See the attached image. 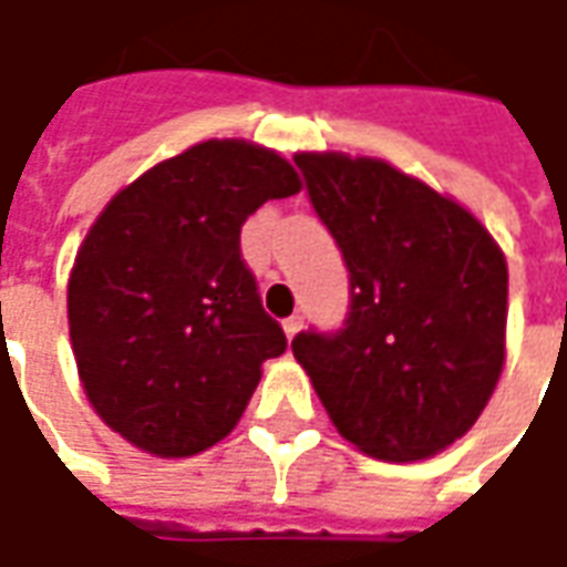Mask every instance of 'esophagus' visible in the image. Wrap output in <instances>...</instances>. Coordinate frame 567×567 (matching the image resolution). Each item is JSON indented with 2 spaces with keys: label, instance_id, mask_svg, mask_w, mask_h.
Returning <instances> with one entry per match:
<instances>
[{
  "label": "esophagus",
  "instance_id": "esophagus-1",
  "mask_svg": "<svg viewBox=\"0 0 567 567\" xmlns=\"http://www.w3.org/2000/svg\"><path fill=\"white\" fill-rule=\"evenodd\" d=\"M299 328H302V316H290L284 321V331H287V338H296L299 334Z\"/></svg>",
  "mask_w": 567,
  "mask_h": 567
}]
</instances>
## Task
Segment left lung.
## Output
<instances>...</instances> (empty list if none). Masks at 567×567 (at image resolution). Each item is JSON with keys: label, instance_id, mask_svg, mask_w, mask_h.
<instances>
[{"label": "left lung", "instance_id": "8db88e82", "mask_svg": "<svg viewBox=\"0 0 567 567\" xmlns=\"http://www.w3.org/2000/svg\"><path fill=\"white\" fill-rule=\"evenodd\" d=\"M350 274L338 331H299L293 357L338 432L372 457L420 461L461 439L505 362L508 265L480 220L401 169L293 157Z\"/></svg>", "mask_w": 567, "mask_h": 567}]
</instances>
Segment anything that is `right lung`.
<instances>
[{
	"mask_svg": "<svg viewBox=\"0 0 567 567\" xmlns=\"http://www.w3.org/2000/svg\"><path fill=\"white\" fill-rule=\"evenodd\" d=\"M299 192L293 166L246 142H205L106 205L69 280L84 394L135 447L188 457L239 423L287 334L243 261L246 217Z\"/></svg>",
	"mask_w": 567,
	"mask_h": 567,
	"instance_id": "obj_1",
	"label": "right lung"
}]
</instances>
